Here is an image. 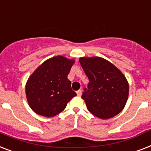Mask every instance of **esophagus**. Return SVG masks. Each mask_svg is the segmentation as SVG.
<instances>
[{
	"label": "esophagus",
	"instance_id": "esophagus-1",
	"mask_svg": "<svg viewBox=\"0 0 151 151\" xmlns=\"http://www.w3.org/2000/svg\"><path fill=\"white\" fill-rule=\"evenodd\" d=\"M81 94H82V91L81 90H78V92H77V95H78V96H81Z\"/></svg>",
	"mask_w": 151,
	"mask_h": 151
}]
</instances>
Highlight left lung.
Wrapping results in <instances>:
<instances>
[{
    "label": "left lung",
    "mask_w": 151,
    "mask_h": 151,
    "mask_svg": "<svg viewBox=\"0 0 151 151\" xmlns=\"http://www.w3.org/2000/svg\"><path fill=\"white\" fill-rule=\"evenodd\" d=\"M81 66L89 80L82 99L91 114L100 119L118 114L129 98V83L122 71L101 57H81Z\"/></svg>",
    "instance_id": "obj_1"
}]
</instances>
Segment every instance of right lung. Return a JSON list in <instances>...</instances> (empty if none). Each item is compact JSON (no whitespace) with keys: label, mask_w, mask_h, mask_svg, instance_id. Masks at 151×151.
<instances>
[{"label":"right lung","mask_w":151,"mask_h":151,"mask_svg":"<svg viewBox=\"0 0 151 151\" xmlns=\"http://www.w3.org/2000/svg\"><path fill=\"white\" fill-rule=\"evenodd\" d=\"M73 63L74 59L57 55L45 60L29 76L26 96L34 112L46 117H54L77 96L67 78Z\"/></svg>","instance_id":"right-lung-1"}]
</instances>
